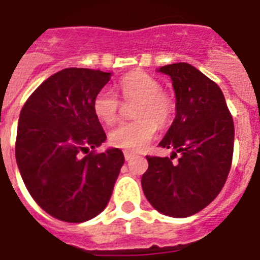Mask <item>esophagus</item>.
Wrapping results in <instances>:
<instances>
[{"instance_id": "obj_1", "label": "esophagus", "mask_w": 260, "mask_h": 260, "mask_svg": "<svg viewBox=\"0 0 260 260\" xmlns=\"http://www.w3.org/2000/svg\"><path fill=\"white\" fill-rule=\"evenodd\" d=\"M134 153H132V152H129V151H124V157H125V160L126 161H129L131 159H134Z\"/></svg>"}]
</instances>
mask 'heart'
<instances>
[{"instance_id":"obj_1","label":"heart","mask_w":260,"mask_h":260,"mask_svg":"<svg viewBox=\"0 0 260 260\" xmlns=\"http://www.w3.org/2000/svg\"><path fill=\"white\" fill-rule=\"evenodd\" d=\"M119 88L125 100L137 101L132 121L121 123L109 131V144L125 151H141L153 139L157 123L166 124L170 120L174 103L161 92V84L144 72H132L120 80ZM120 101L109 88L97 92L92 109L101 123L112 124L119 115Z\"/></svg>"}]
</instances>
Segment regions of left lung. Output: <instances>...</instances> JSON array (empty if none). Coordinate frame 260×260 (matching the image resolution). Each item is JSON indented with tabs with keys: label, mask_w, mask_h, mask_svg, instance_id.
I'll list each match as a JSON object with an SVG mask.
<instances>
[{
	"label": "left lung",
	"mask_w": 260,
	"mask_h": 260,
	"mask_svg": "<svg viewBox=\"0 0 260 260\" xmlns=\"http://www.w3.org/2000/svg\"><path fill=\"white\" fill-rule=\"evenodd\" d=\"M157 72L170 76L176 116L159 145L171 157H151L141 187L160 214L187 218L219 195L234 152V121L221 89L199 69L178 62ZM176 155L178 160L172 162Z\"/></svg>",
	"instance_id": "left-lung-1"
}]
</instances>
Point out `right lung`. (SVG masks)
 Returning a JSON list of instances; mask_svg holds the SVG:
<instances>
[{
  "label": "right lung",
  "instance_id": "add662e5",
  "mask_svg": "<svg viewBox=\"0 0 260 260\" xmlns=\"http://www.w3.org/2000/svg\"><path fill=\"white\" fill-rule=\"evenodd\" d=\"M111 76L62 69L21 109L16 140L21 178L36 203L60 220L82 223L104 211L124 164L119 148L82 156L107 140L92 103Z\"/></svg>",
  "mask_w": 260,
  "mask_h": 260
}]
</instances>
